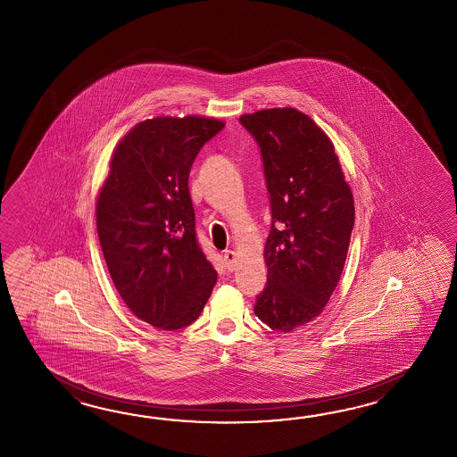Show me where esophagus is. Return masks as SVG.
Here are the masks:
<instances>
[{"label": "esophagus", "mask_w": 457, "mask_h": 457, "mask_svg": "<svg viewBox=\"0 0 457 457\" xmlns=\"http://www.w3.org/2000/svg\"><path fill=\"white\" fill-rule=\"evenodd\" d=\"M235 253L232 252V250H227V252H224V262L225 266H227V270L228 271H233L235 270Z\"/></svg>", "instance_id": "34e87169"}]
</instances>
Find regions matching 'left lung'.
<instances>
[{
  "mask_svg": "<svg viewBox=\"0 0 457 457\" xmlns=\"http://www.w3.org/2000/svg\"><path fill=\"white\" fill-rule=\"evenodd\" d=\"M262 148L272 224L264 245L268 282L254 313L292 331L320 315L345 268L354 201L328 136L294 107L240 117Z\"/></svg>",
  "mask_w": 457,
  "mask_h": 457,
  "instance_id": "8db88e82",
  "label": "left lung"
}]
</instances>
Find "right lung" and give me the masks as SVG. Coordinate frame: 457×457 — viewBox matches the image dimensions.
Returning a JSON list of instances; mask_svg holds the SVG:
<instances>
[{"mask_svg":"<svg viewBox=\"0 0 457 457\" xmlns=\"http://www.w3.org/2000/svg\"><path fill=\"white\" fill-rule=\"evenodd\" d=\"M224 127L203 116L138 122L117 144L97 195V235L117 292L162 330L191 325L217 282L195 238L187 179L199 150Z\"/></svg>","mask_w":457,"mask_h":457,"instance_id":"right-lung-1","label":"right lung"}]
</instances>
